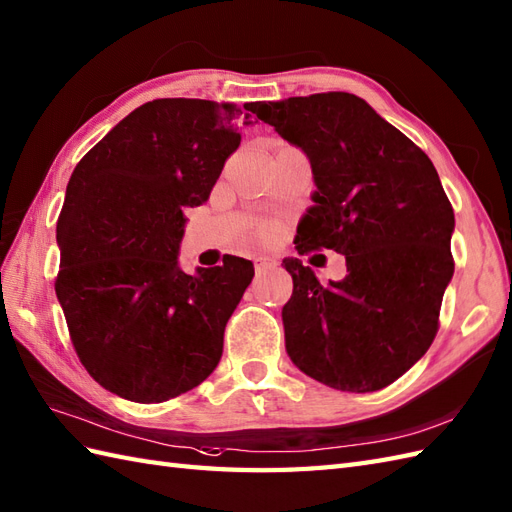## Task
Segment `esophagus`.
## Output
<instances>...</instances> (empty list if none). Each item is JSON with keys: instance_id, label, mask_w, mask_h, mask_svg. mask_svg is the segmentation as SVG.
Masks as SVG:
<instances>
[{"instance_id": "obj_1", "label": "esophagus", "mask_w": 512, "mask_h": 512, "mask_svg": "<svg viewBox=\"0 0 512 512\" xmlns=\"http://www.w3.org/2000/svg\"><path fill=\"white\" fill-rule=\"evenodd\" d=\"M254 263H256V269H267V267H276L278 265L276 260L269 258V256H258Z\"/></svg>"}]
</instances>
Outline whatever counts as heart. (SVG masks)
I'll list each match as a JSON object with an SVG mask.
<instances>
[{"instance_id": "heart-1", "label": "heart", "mask_w": 512, "mask_h": 512, "mask_svg": "<svg viewBox=\"0 0 512 512\" xmlns=\"http://www.w3.org/2000/svg\"><path fill=\"white\" fill-rule=\"evenodd\" d=\"M273 234H276V226H273V223H265V226L258 228L260 239H271Z\"/></svg>"}]
</instances>
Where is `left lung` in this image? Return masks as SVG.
I'll return each instance as SVG.
<instances>
[{
	"label": "left lung",
	"mask_w": 512,
	"mask_h": 512,
	"mask_svg": "<svg viewBox=\"0 0 512 512\" xmlns=\"http://www.w3.org/2000/svg\"><path fill=\"white\" fill-rule=\"evenodd\" d=\"M252 112L310 160L317 191L295 249H334L347 276L323 286L284 258L286 354L306 376L378 391L428 352L454 276V210L421 149L352 93L256 102Z\"/></svg>",
	"instance_id": "8db88e82"
}]
</instances>
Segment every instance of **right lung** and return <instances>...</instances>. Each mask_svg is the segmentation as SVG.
<instances>
[{
  "mask_svg": "<svg viewBox=\"0 0 512 512\" xmlns=\"http://www.w3.org/2000/svg\"><path fill=\"white\" fill-rule=\"evenodd\" d=\"M252 112V104H245ZM208 99H154L71 173L56 241V295L93 380L123 400L167 402L202 384L254 265L178 263L186 208L204 204L252 115Z\"/></svg>",
  "mask_w": 512,
  "mask_h": 512,
  "instance_id": "obj_1",
  "label": "right lung"
}]
</instances>
